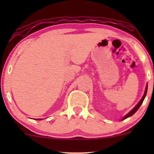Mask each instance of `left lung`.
<instances>
[{
	"instance_id": "left-lung-1",
	"label": "left lung",
	"mask_w": 154,
	"mask_h": 154,
	"mask_svg": "<svg viewBox=\"0 0 154 154\" xmlns=\"http://www.w3.org/2000/svg\"><path fill=\"white\" fill-rule=\"evenodd\" d=\"M147 90H148V85L146 86V91H145V93H144L143 96V98H141V100H140V102H139V103H137V105L135 106V107L134 108V109H132V111H130V112H129L128 114H127V115L125 116V117L123 118L122 120L125 119H127V118H128V117H130V116H132V115H133L134 114H135V113L136 112V111H137V110H138V109H139V108H140V106H141V104H142V103H143V100H144V98H145V97H146V93H147Z\"/></svg>"
}]
</instances>
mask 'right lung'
<instances>
[{
	"label": "right lung",
	"mask_w": 154,
	"mask_h": 154,
	"mask_svg": "<svg viewBox=\"0 0 154 154\" xmlns=\"http://www.w3.org/2000/svg\"><path fill=\"white\" fill-rule=\"evenodd\" d=\"M38 120H40V119H38Z\"/></svg>",
	"instance_id": "add662e5"
}]
</instances>
